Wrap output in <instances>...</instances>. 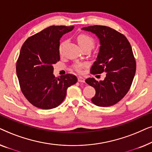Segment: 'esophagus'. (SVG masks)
<instances>
[{
	"instance_id": "1",
	"label": "esophagus",
	"mask_w": 152,
	"mask_h": 152,
	"mask_svg": "<svg viewBox=\"0 0 152 152\" xmlns=\"http://www.w3.org/2000/svg\"><path fill=\"white\" fill-rule=\"evenodd\" d=\"M77 80H78V82H85V79L82 76H79L77 77Z\"/></svg>"
}]
</instances>
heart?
I'll return each mask as SVG.
<instances>
[{"instance_id":"obj_1","label":"heart","mask_w":152,"mask_h":152,"mask_svg":"<svg viewBox=\"0 0 152 152\" xmlns=\"http://www.w3.org/2000/svg\"><path fill=\"white\" fill-rule=\"evenodd\" d=\"M77 41L79 44H80V45L82 48H85L86 47H91L93 48L95 45V41L94 39H93V37L90 36L89 34H84V33L79 34V36L77 37ZM66 43V41H63L61 43H60L59 47V50L60 53H62V50H63L64 47L65 46ZM84 66L85 64H84L79 63V64H76L74 66V68L77 71H80L81 68L84 67Z\"/></svg>"}]
</instances>
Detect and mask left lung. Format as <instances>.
Returning a JSON list of instances; mask_svg holds the SVG:
<instances>
[{"label": "left lung", "mask_w": 152, "mask_h": 152, "mask_svg": "<svg viewBox=\"0 0 152 152\" xmlns=\"http://www.w3.org/2000/svg\"><path fill=\"white\" fill-rule=\"evenodd\" d=\"M82 30L94 33L100 42L91 73L106 72L103 81L98 82L94 78L85 81L95 89L91 102L102 107L115 104L127 93L136 73V60L130 43L124 34L107 26H88Z\"/></svg>", "instance_id": "left-lung-1"}]
</instances>
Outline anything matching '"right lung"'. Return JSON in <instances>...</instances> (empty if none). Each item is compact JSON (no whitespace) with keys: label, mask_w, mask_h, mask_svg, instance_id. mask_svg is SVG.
<instances>
[{"label":"right lung","mask_w":152,"mask_h":152,"mask_svg":"<svg viewBox=\"0 0 152 152\" xmlns=\"http://www.w3.org/2000/svg\"><path fill=\"white\" fill-rule=\"evenodd\" d=\"M74 26H52L29 37L23 44L16 62L20 88L34 107L51 109L61 104L68 87L77 77L66 74L55 77L53 65L60 60L59 40Z\"/></svg>","instance_id":"1"}]
</instances>
